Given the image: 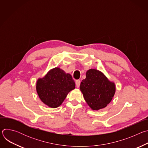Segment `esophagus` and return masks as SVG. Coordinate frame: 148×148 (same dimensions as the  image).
<instances>
[{"mask_svg": "<svg viewBox=\"0 0 148 148\" xmlns=\"http://www.w3.org/2000/svg\"><path fill=\"white\" fill-rule=\"evenodd\" d=\"M80 83H81L80 80H79V79L76 80V81H75V86H76V87H77V88H78V87H79V86H80Z\"/></svg>", "mask_w": 148, "mask_h": 148, "instance_id": "obj_1", "label": "esophagus"}]
</instances>
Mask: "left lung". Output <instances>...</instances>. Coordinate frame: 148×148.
I'll use <instances>...</instances> for the list:
<instances>
[{"instance_id": "left-lung-1", "label": "left lung", "mask_w": 148, "mask_h": 148, "mask_svg": "<svg viewBox=\"0 0 148 148\" xmlns=\"http://www.w3.org/2000/svg\"><path fill=\"white\" fill-rule=\"evenodd\" d=\"M80 90L89 107L92 110L104 108L112 101L116 91L115 84L101 71L90 69L86 78L80 84Z\"/></svg>"}]
</instances>
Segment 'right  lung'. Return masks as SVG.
<instances>
[{
	"mask_svg": "<svg viewBox=\"0 0 148 148\" xmlns=\"http://www.w3.org/2000/svg\"><path fill=\"white\" fill-rule=\"evenodd\" d=\"M75 87L72 76L58 67L50 70L43 78H39L36 82V91L40 99L53 108L61 105Z\"/></svg>",
	"mask_w": 148,
	"mask_h": 148,
	"instance_id": "right-lung-1",
	"label": "right lung"
}]
</instances>
